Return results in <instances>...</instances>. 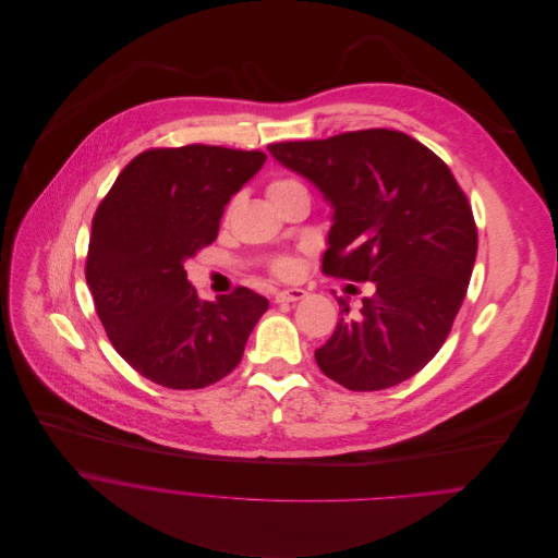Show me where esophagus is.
<instances>
[{
    "label": "esophagus",
    "mask_w": 558,
    "mask_h": 558,
    "mask_svg": "<svg viewBox=\"0 0 558 558\" xmlns=\"http://www.w3.org/2000/svg\"><path fill=\"white\" fill-rule=\"evenodd\" d=\"M305 296H307L305 290H301V288H290V290L277 292L275 303H296V301H303Z\"/></svg>",
    "instance_id": "esophagus-1"
}]
</instances>
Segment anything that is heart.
I'll list each match as a JSON object with an SVG mask.
<instances>
[{
    "instance_id": "obj_1",
    "label": "heart",
    "mask_w": 558,
    "mask_h": 558,
    "mask_svg": "<svg viewBox=\"0 0 558 558\" xmlns=\"http://www.w3.org/2000/svg\"><path fill=\"white\" fill-rule=\"evenodd\" d=\"M301 186H303V184H301L299 180H294V178H279V180L270 182V186H268V197H272V195H277V193L292 191V189H301ZM294 270H296V262L290 259V257H283V259H279V262L275 264V272L281 275V277H290V275H294Z\"/></svg>"
}]
</instances>
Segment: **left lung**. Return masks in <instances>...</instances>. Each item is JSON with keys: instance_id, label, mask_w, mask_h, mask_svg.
I'll return each instance as SVG.
<instances>
[{"instance_id": "1", "label": "left lung", "mask_w": 558, "mask_h": 558, "mask_svg": "<svg viewBox=\"0 0 558 558\" xmlns=\"http://www.w3.org/2000/svg\"><path fill=\"white\" fill-rule=\"evenodd\" d=\"M286 169L332 208L322 270L376 286L339 322L318 367L350 391H380L421 372L442 348L477 257V228L451 169L416 140L387 129L270 144Z\"/></svg>"}]
</instances>
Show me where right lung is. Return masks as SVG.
Returning a JSON list of instances; mask_svg holds the SVG:
<instances>
[{
  "label": "right lung",
  "instance_id": "add662e5",
  "mask_svg": "<svg viewBox=\"0 0 558 558\" xmlns=\"http://www.w3.org/2000/svg\"><path fill=\"white\" fill-rule=\"evenodd\" d=\"M264 153L219 146L146 150L98 206L85 281L118 354L167 389L226 378L268 301L248 288L202 301L184 262L215 242L232 195L262 169Z\"/></svg>",
  "mask_w": 558,
  "mask_h": 558
}]
</instances>
